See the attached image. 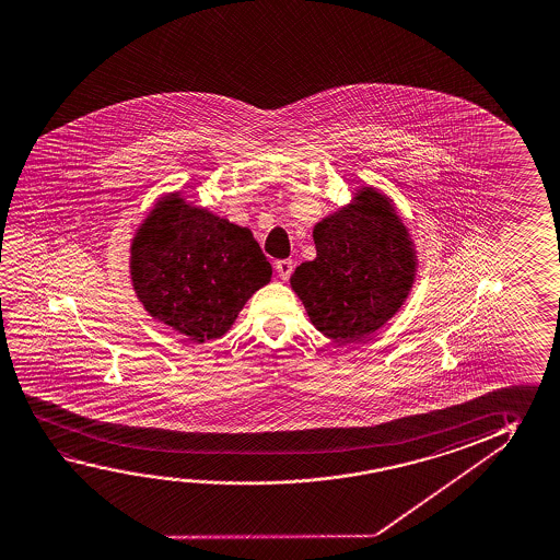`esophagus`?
<instances>
[{"instance_id":"obj_1","label":"esophagus","mask_w":560,"mask_h":560,"mask_svg":"<svg viewBox=\"0 0 560 560\" xmlns=\"http://www.w3.org/2000/svg\"><path fill=\"white\" fill-rule=\"evenodd\" d=\"M294 264L293 259H279L276 264L277 276L281 277L283 281H287L291 273H293Z\"/></svg>"}]
</instances>
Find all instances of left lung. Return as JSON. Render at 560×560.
<instances>
[{"instance_id": "left-lung-1", "label": "left lung", "mask_w": 560, "mask_h": 560, "mask_svg": "<svg viewBox=\"0 0 560 560\" xmlns=\"http://www.w3.org/2000/svg\"><path fill=\"white\" fill-rule=\"evenodd\" d=\"M316 257L294 269V293L316 330L351 343L395 316L412 289L416 254L393 205L373 187L314 226Z\"/></svg>"}]
</instances>
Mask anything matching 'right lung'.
I'll return each instance as SVG.
<instances>
[{"instance_id":"obj_1","label":"right lung","mask_w":560,"mask_h":560,"mask_svg":"<svg viewBox=\"0 0 560 560\" xmlns=\"http://www.w3.org/2000/svg\"><path fill=\"white\" fill-rule=\"evenodd\" d=\"M130 276L144 308L202 343L221 338L271 266L252 232L170 195L148 214L130 248Z\"/></svg>"}]
</instances>
